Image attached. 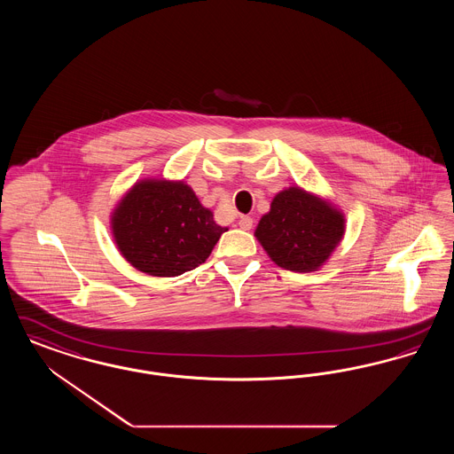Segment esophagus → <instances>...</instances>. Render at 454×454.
Wrapping results in <instances>:
<instances>
[{
  "mask_svg": "<svg viewBox=\"0 0 454 454\" xmlns=\"http://www.w3.org/2000/svg\"><path fill=\"white\" fill-rule=\"evenodd\" d=\"M238 226H239L243 231H250L252 226H254V219L250 216H241L238 219Z\"/></svg>",
  "mask_w": 454,
  "mask_h": 454,
  "instance_id": "esophagus-1",
  "label": "esophagus"
}]
</instances>
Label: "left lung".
Segmentation results:
<instances>
[{
  "label": "left lung",
  "mask_w": 454,
  "mask_h": 454,
  "mask_svg": "<svg viewBox=\"0 0 454 454\" xmlns=\"http://www.w3.org/2000/svg\"><path fill=\"white\" fill-rule=\"evenodd\" d=\"M346 233V216L330 200L298 185L272 199L260 217L255 237L274 263L293 272L324 265Z\"/></svg>",
  "instance_id": "left-lung-1"
}]
</instances>
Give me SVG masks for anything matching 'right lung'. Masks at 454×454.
Instances as JSON below:
<instances>
[{
    "label": "right lung",
    "mask_w": 454,
    "mask_h": 454,
    "mask_svg": "<svg viewBox=\"0 0 454 454\" xmlns=\"http://www.w3.org/2000/svg\"><path fill=\"white\" fill-rule=\"evenodd\" d=\"M110 228L121 255L154 278L199 267L228 231L184 180L167 178L136 182L112 211Z\"/></svg>",
    "instance_id": "obj_1"
}]
</instances>
